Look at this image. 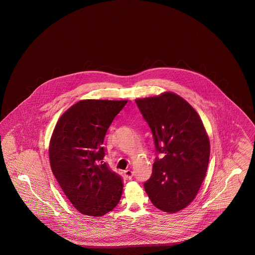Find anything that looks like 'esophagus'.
Returning a JSON list of instances; mask_svg holds the SVG:
<instances>
[{"label":"esophagus","mask_w":255,"mask_h":255,"mask_svg":"<svg viewBox=\"0 0 255 255\" xmlns=\"http://www.w3.org/2000/svg\"><path fill=\"white\" fill-rule=\"evenodd\" d=\"M124 175L127 179H132L133 176V172L131 169H127L124 171Z\"/></svg>","instance_id":"obj_1"}]
</instances>
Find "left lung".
I'll list each match as a JSON object with an SVG mask.
<instances>
[{"mask_svg": "<svg viewBox=\"0 0 255 255\" xmlns=\"http://www.w3.org/2000/svg\"><path fill=\"white\" fill-rule=\"evenodd\" d=\"M148 123L156 151L151 178L144 182L152 204L165 212H178L196 197L206 177L210 144L193 107L173 93L136 99Z\"/></svg>", "mask_w": 255, "mask_h": 255, "instance_id": "left-lung-1", "label": "left lung"}]
</instances>
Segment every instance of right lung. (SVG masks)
I'll use <instances>...</instances> for the list:
<instances>
[{
  "label": "right lung",
  "mask_w": 255,
  "mask_h": 255,
  "mask_svg": "<svg viewBox=\"0 0 255 255\" xmlns=\"http://www.w3.org/2000/svg\"><path fill=\"white\" fill-rule=\"evenodd\" d=\"M127 100L86 99L62 116L49 142V161L63 192L82 214L105 215L119 204L122 177L103 162L105 134Z\"/></svg>",
  "instance_id": "1"
}]
</instances>
